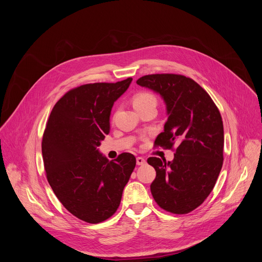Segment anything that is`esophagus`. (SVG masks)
<instances>
[{
	"label": "esophagus",
	"instance_id": "obj_1",
	"mask_svg": "<svg viewBox=\"0 0 262 262\" xmlns=\"http://www.w3.org/2000/svg\"><path fill=\"white\" fill-rule=\"evenodd\" d=\"M145 163H146V161H145L144 158H142V157H138V158H137V165H138V166H142V165H144Z\"/></svg>",
	"mask_w": 262,
	"mask_h": 262
}]
</instances>
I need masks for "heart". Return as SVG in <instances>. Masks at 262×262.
Masks as SVG:
<instances>
[{
    "mask_svg": "<svg viewBox=\"0 0 262 262\" xmlns=\"http://www.w3.org/2000/svg\"><path fill=\"white\" fill-rule=\"evenodd\" d=\"M147 103H157L156 97L149 92H144V91L139 92L133 98L134 107L144 105V104H147Z\"/></svg>",
    "mask_w": 262,
    "mask_h": 262,
    "instance_id": "heart-1",
    "label": "heart"
}]
</instances>
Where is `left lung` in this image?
Returning a JSON list of instances; mask_svg holds the SVG:
<instances>
[{
  "label": "left lung",
  "mask_w": 262,
  "mask_h": 262,
  "mask_svg": "<svg viewBox=\"0 0 262 262\" xmlns=\"http://www.w3.org/2000/svg\"><path fill=\"white\" fill-rule=\"evenodd\" d=\"M137 84L159 93L168 119L156 147L172 149L174 160L149 158L157 171L150 191L158 205L172 213H189L208 197L223 166L224 127L208 93L181 74H148Z\"/></svg>",
  "instance_id": "1"
}]
</instances>
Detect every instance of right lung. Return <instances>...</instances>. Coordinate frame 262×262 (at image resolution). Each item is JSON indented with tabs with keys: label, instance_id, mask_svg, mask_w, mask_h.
Here are the masks:
<instances>
[{
	"label": "right lung",
	"instance_id": "obj_1",
	"mask_svg": "<svg viewBox=\"0 0 262 262\" xmlns=\"http://www.w3.org/2000/svg\"><path fill=\"white\" fill-rule=\"evenodd\" d=\"M132 81L71 89L57 101L47 122L41 149L48 181L63 206L87 223L103 222L116 212L136 167L132 154L108 161L97 149L110 132L114 102Z\"/></svg>",
	"mask_w": 262,
	"mask_h": 262
}]
</instances>
